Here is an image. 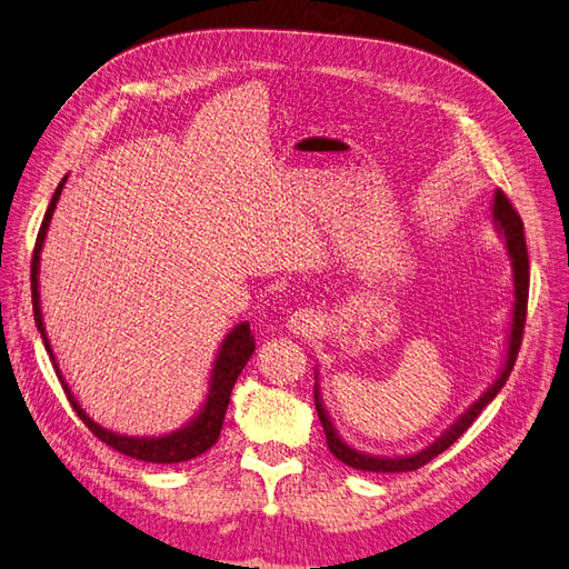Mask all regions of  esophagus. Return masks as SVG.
Listing matches in <instances>:
<instances>
[{
    "mask_svg": "<svg viewBox=\"0 0 569 569\" xmlns=\"http://www.w3.org/2000/svg\"><path fill=\"white\" fill-rule=\"evenodd\" d=\"M289 330L301 337L313 335L318 330V316L313 311H308V308H299V311H295L289 318Z\"/></svg>",
    "mask_w": 569,
    "mask_h": 569,
    "instance_id": "obj_1",
    "label": "esophagus"
}]
</instances>
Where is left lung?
Here are the masks:
<instances>
[{
  "label": "left lung",
  "mask_w": 569,
  "mask_h": 569,
  "mask_svg": "<svg viewBox=\"0 0 569 569\" xmlns=\"http://www.w3.org/2000/svg\"><path fill=\"white\" fill-rule=\"evenodd\" d=\"M493 222L498 232L506 237L508 244V253L512 258V282H515V308H512V330H510V339H508V353H506V366L498 375V380L485 391V396H479V401H475L468 412L456 420V425L451 429H446V435H441L432 446H427L425 451L416 453V456H403V458H377V456H368L360 453L356 449H349L347 443L339 439V435L335 432V427L327 418V412L322 408L320 393L316 387V410L318 418L322 425V432L327 439V449L335 458H339L343 465H349L353 470H366V472H410L418 470L422 465H427L429 460H435L439 453H443L449 446H453V441H458L468 427L477 420V416L485 410L493 396L503 389L506 380L510 377L515 360H518L520 347H522V337H525V320H527V299H529V253H527V242H525V222L520 218V213L515 211V206L510 203V199L506 197L503 189H498L493 197V209H491Z\"/></svg>",
  "instance_id": "left-lung-1"
}]
</instances>
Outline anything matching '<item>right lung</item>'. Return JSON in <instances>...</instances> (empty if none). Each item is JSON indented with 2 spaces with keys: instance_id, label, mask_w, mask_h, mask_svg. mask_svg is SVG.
Here are the masks:
<instances>
[{
  "instance_id": "right-lung-1",
  "label": "right lung",
  "mask_w": 569,
  "mask_h": 569,
  "mask_svg": "<svg viewBox=\"0 0 569 569\" xmlns=\"http://www.w3.org/2000/svg\"><path fill=\"white\" fill-rule=\"evenodd\" d=\"M63 182L66 178L59 182L54 197H51L49 201V209L44 213V220L40 226V232H38V239H36V249H32V261H30V291H32V313H36V325L38 330L42 335V341H44V349L49 351V358H51V366H54L57 375H59V382L68 396V401H71L73 410L78 412V418L84 422V427L90 429V432L104 441L107 446H111V449H116L118 453L123 456H130V458H137V460H144V462H161V465H168V462H184V460H192L197 456H201L203 451H209L211 446L218 441L220 437V429H222V420H226V410H228V403H230V393H232V387L237 382L239 372L244 370L247 360L251 358L256 343H253V335L249 330V325L242 322L237 325L234 330L226 337V341H222V347L218 351V358H216V366H213V372H211V391H209V399H206L203 408L199 416L189 422L184 429H178V432L173 435H166V437H120V435H113L109 432V429L99 427L94 420H90L88 416H84V410L78 406L76 396L71 393V389H68V385L63 382L61 377V370L57 366L54 360V353H51L49 349V339L44 335V325H42V311H40V295H38V268H40V251H42V242H44V234H47V228H49V220H51V213H54L57 209V201L61 197V189H63Z\"/></svg>"
}]
</instances>
